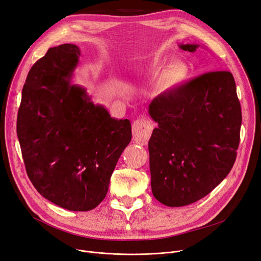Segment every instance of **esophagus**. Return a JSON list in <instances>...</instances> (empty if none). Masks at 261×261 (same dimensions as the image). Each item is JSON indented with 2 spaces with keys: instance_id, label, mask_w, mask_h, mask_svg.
I'll use <instances>...</instances> for the list:
<instances>
[{
  "instance_id": "34e87169",
  "label": "esophagus",
  "mask_w": 261,
  "mask_h": 261,
  "mask_svg": "<svg viewBox=\"0 0 261 261\" xmlns=\"http://www.w3.org/2000/svg\"><path fill=\"white\" fill-rule=\"evenodd\" d=\"M152 131V123L146 118L137 119L132 124V135L135 143L146 145L148 143Z\"/></svg>"
}]
</instances>
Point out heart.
Listing matches in <instances>:
<instances>
[{
  "mask_svg": "<svg viewBox=\"0 0 261 261\" xmlns=\"http://www.w3.org/2000/svg\"><path fill=\"white\" fill-rule=\"evenodd\" d=\"M162 68V61L154 60L151 65L152 73L155 75ZM189 76V68L182 62H174L166 66L159 75L156 82V92L159 94L166 95L175 92L176 89L182 86Z\"/></svg>",
  "mask_w": 261,
  "mask_h": 261,
  "instance_id": "b5f03b06",
  "label": "heart"
}]
</instances>
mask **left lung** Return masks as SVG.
<instances>
[{
	"label": "left lung",
	"instance_id": "1",
	"mask_svg": "<svg viewBox=\"0 0 261 261\" xmlns=\"http://www.w3.org/2000/svg\"><path fill=\"white\" fill-rule=\"evenodd\" d=\"M199 47L179 44L189 52ZM148 113L158 122L148 143L155 199L182 207L205 197L229 174L239 146L242 115L232 74H202L155 97Z\"/></svg>",
	"mask_w": 261,
	"mask_h": 261
}]
</instances>
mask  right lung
<instances>
[{"instance_id": "right-lung-1", "label": "right lung", "mask_w": 261, "mask_h": 261, "mask_svg": "<svg viewBox=\"0 0 261 261\" xmlns=\"http://www.w3.org/2000/svg\"><path fill=\"white\" fill-rule=\"evenodd\" d=\"M81 50L64 43L33 65L22 89L17 134L33 186L71 211L96 208L131 141L129 119L111 117L86 88L71 84Z\"/></svg>"}]
</instances>
